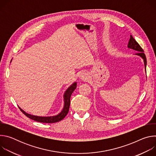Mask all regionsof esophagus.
Returning a JSON list of instances; mask_svg holds the SVG:
<instances>
[{
    "mask_svg": "<svg viewBox=\"0 0 156 156\" xmlns=\"http://www.w3.org/2000/svg\"><path fill=\"white\" fill-rule=\"evenodd\" d=\"M80 78L82 80H87L89 78V75L87 73L83 72L81 73V75L80 76Z\"/></svg>",
    "mask_w": 156,
    "mask_h": 156,
    "instance_id": "34e87169",
    "label": "esophagus"
}]
</instances>
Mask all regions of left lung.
I'll return each instance as SVG.
<instances>
[{
    "instance_id": "left-lung-1",
    "label": "left lung",
    "mask_w": 156,
    "mask_h": 156,
    "mask_svg": "<svg viewBox=\"0 0 156 156\" xmlns=\"http://www.w3.org/2000/svg\"><path fill=\"white\" fill-rule=\"evenodd\" d=\"M128 48H130V49H134L135 51H138V53H136V54L138 55L141 56L144 59V65H145V67H146L147 61H146V55L144 53V51L142 49V48L140 46V44L135 41V39L133 37V36L131 35L130 36L129 41V42H128Z\"/></svg>"
}]
</instances>
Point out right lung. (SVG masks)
<instances>
[{"label": "right lung", "instance_id": "add662e5", "mask_svg": "<svg viewBox=\"0 0 156 156\" xmlns=\"http://www.w3.org/2000/svg\"><path fill=\"white\" fill-rule=\"evenodd\" d=\"M76 87V83H74L73 84H72L66 90L64 94V107L62 110V112L55 115V116H52V117H38V116H34L33 115L28 114L26 113L25 111H23L22 109H20V110L23 112L27 117L30 118L31 120H33L34 121L38 122H41V123H55L60 122L63 119L65 118V117L67 115L69 110V107L70 105V97L72 94V93L75 90V88Z\"/></svg>", "mask_w": 156, "mask_h": 156}]
</instances>
